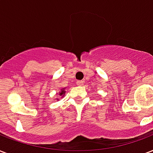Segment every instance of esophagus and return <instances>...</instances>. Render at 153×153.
<instances>
[{"mask_svg":"<svg viewBox=\"0 0 153 153\" xmlns=\"http://www.w3.org/2000/svg\"><path fill=\"white\" fill-rule=\"evenodd\" d=\"M76 85H84V81H83V80H77V81H76Z\"/></svg>","mask_w":153,"mask_h":153,"instance_id":"obj_1","label":"esophagus"}]
</instances>
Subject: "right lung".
<instances>
[{
  "instance_id": "right-lung-1",
  "label": "right lung",
  "mask_w": 153,
  "mask_h": 153,
  "mask_svg": "<svg viewBox=\"0 0 153 153\" xmlns=\"http://www.w3.org/2000/svg\"><path fill=\"white\" fill-rule=\"evenodd\" d=\"M65 90H64V89H61V92H60V96H63L64 94H65Z\"/></svg>"
}]
</instances>
